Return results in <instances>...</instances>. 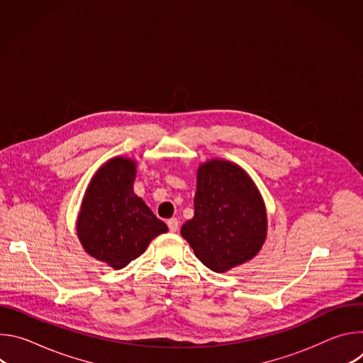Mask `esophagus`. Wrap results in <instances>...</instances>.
Wrapping results in <instances>:
<instances>
[{"mask_svg": "<svg viewBox=\"0 0 363 363\" xmlns=\"http://www.w3.org/2000/svg\"><path fill=\"white\" fill-rule=\"evenodd\" d=\"M168 228H169V231L171 233H177L178 231V228H179V221L177 220V218H171V220H168Z\"/></svg>", "mask_w": 363, "mask_h": 363, "instance_id": "obj_1", "label": "esophagus"}]
</instances>
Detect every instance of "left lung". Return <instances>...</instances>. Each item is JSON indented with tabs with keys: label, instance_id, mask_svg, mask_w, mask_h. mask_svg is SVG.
Returning <instances> with one entry per match:
<instances>
[{
	"label": "left lung",
	"instance_id": "8db88e82",
	"mask_svg": "<svg viewBox=\"0 0 363 363\" xmlns=\"http://www.w3.org/2000/svg\"><path fill=\"white\" fill-rule=\"evenodd\" d=\"M194 208L181 234L203 266L223 273L260 251L267 234L266 208L240 167L217 160L201 165Z\"/></svg>",
	"mask_w": 363,
	"mask_h": 363
}]
</instances>
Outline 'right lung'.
<instances>
[{"instance_id":"obj_1","label":"right lung","mask_w":363,"mask_h":363,"mask_svg":"<svg viewBox=\"0 0 363 363\" xmlns=\"http://www.w3.org/2000/svg\"><path fill=\"white\" fill-rule=\"evenodd\" d=\"M135 162L113 158L93 177L77 220L79 240L91 257L113 269L138 258L168 227L133 192Z\"/></svg>"}]
</instances>
